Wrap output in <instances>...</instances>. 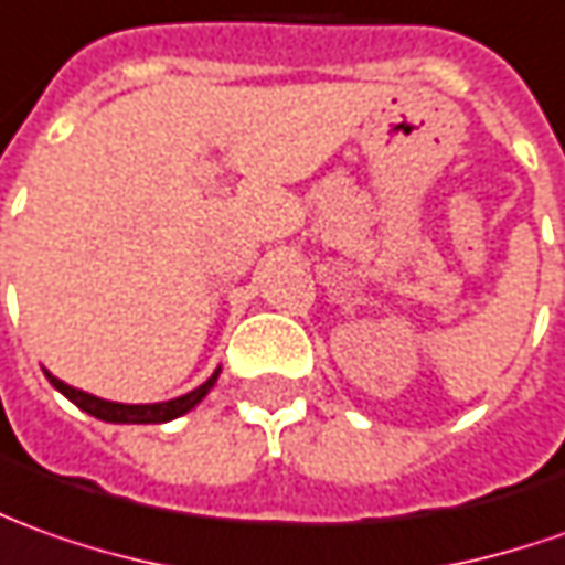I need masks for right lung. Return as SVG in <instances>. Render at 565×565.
<instances>
[{
  "mask_svg": "<svg viewBox=\"0 0 565 565\" xmlns=\"http://www.w3.org/2000/svg\"><path fill=\"white\" fill-rule=\"evenodd\" d=\"M45 377L49 383L55 386L57 393L67 395L76 408H83L92 417H98V420H107V424H167V420H175V417H182L188 414L198 402H201L203 395L213 390V383L218 377V367L213 377L201 383L198 390H191V393L179 395V398H170V402H153V405H122V402H107V398H98V395L83 393V390H73L67 386L64 380L52 377L49 371H45Z\"/></svg>",
  "mask_w": 565,
  "mask_h": 565,
  "instance_id": "right-lung-1",
  "label": "right lung"
}]
</instances>
